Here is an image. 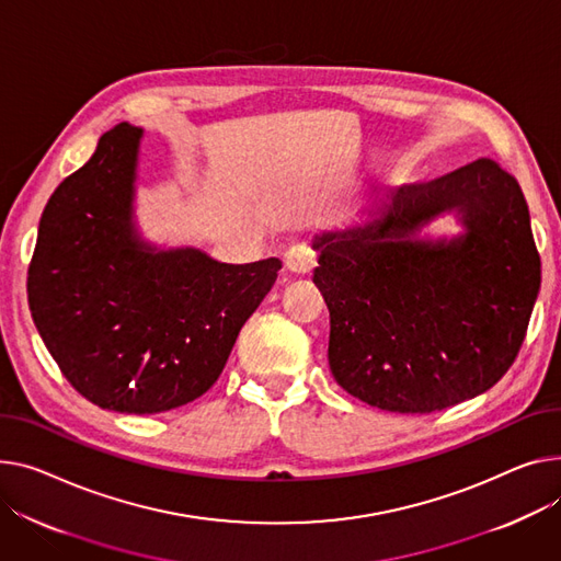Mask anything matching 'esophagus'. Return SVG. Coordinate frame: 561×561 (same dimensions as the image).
Masks as SVG:
<instances>
[{
	"label": "esophagus",
	"instance_id": "34e87169",
	"mask_svg": "<svg viewBox=\"0 0 561 561\" xmlns=\"http://www.w3.org/2000/svg\"><path fill=\"white\" fill-rule=\"evenodd\" d=\"M284 261L288 271L297 275H307L316 268V252L307 243H295L288 248Z\"/></svg>",
	"mask_w": 561,
	"mask_h": 561
}]
</instances>
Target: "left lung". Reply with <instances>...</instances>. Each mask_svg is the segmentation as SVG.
Wrapping results in <instances>:
<instances>
[{
	"mask_svg": "<svg viewBox=\"0 0 561 561\" xmlns=\"http://www.w3.org/2000/svg\"><path fill=\"white\" fill-rule=\"evenodd\" d=\"M446 210L466 232L424 240ZM313 250L331 375L369 405L424 415L473 399L524 345L541 259L524 192L490 158L399 186L350 226L316 234Z\"/></svg>",
	"mask_w": 561,
	"mask_h": 561,
	"instance_id": "left-lung-1",
	"label": "left lung"
}]
</instances>
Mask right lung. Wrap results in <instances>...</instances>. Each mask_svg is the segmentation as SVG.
Masks as SVG:
<instances>
[{"label":"right lung","mask_w":561,"mask_h":561,"mask_svg":"<svg viewBox=\"0 0 561 561\" xmlns=\"http://www.w3.org/2000/svg\"><path fill=\"white\" fill-rule=\"evenodd\" d=\"M144 130L119 124L51 194L26 293L33 322L71 388L99 408L153 415L205 394L282 261L220 264L158 250L133 220Z\"/></svg>","instance_id":"add662e5"}]
</instances>
